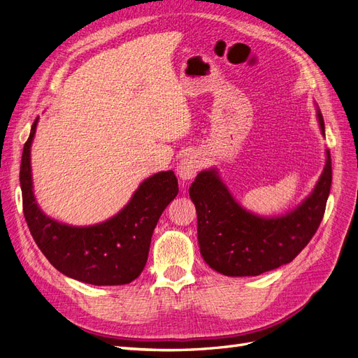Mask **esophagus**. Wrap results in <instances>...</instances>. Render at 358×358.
<instances>
[{
	"label": "esophagus",
	"instance_id": "esophagus-1",
	"mask_svg": "<svg viewBox=\"0 0 358 358\" xmlns=\"http://www.w3.org/2000/svg\"><path fill=\"white\" fill-rule=\"evenodd\" d=\"M201 158L197 154H188L182 158L178 166V175L182 180H189L196 178L197 171L201 167Z\"/></svg>",
	"mask_w": 358,
	"mask_h": 358
}]
</instances>
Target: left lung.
<instances>
[{"label": "left lung", "instance_id": "1", "mask_svg": "<svg viewBox=\"0 0 358 358\" xmlns=\"http://www.w3.org/2000/svg\"><path fill=\"white\" fill-rule=\"evenodd\" d=\"M322 136L324 119L317 109ZM315 188L294 210L263 218L243 209L215 169L200 171L189 187L197 210L200 252L213 270L225 276H258L291 263L317 233L331 187V158Z\"/></svg>", "mask_w": 358, "mask_h": 358}]
</instances>
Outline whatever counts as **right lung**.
<instances>
[{
	"instance_id": "obj_1",
	"label": "right lung",
	"mask_w": 358,
	"mask_h": 358,
	"mask_svg": "<svg viewBox=\"0 0 358 358\" xmlns=\"http://www.w3.org/2000/svg\"><path fill=\"white\" fill-rule=\"evenodd\" d=\"M37 119L24 145L20 189L28 229L49 263L69 278L91 285L129 284L145 268L150 237L161 213L178 196L175 173L159 171L140 183L131 200L113 218L73 227L49 218L37 206L31 178V143Z\"/></svg>"
}]
</instances>
